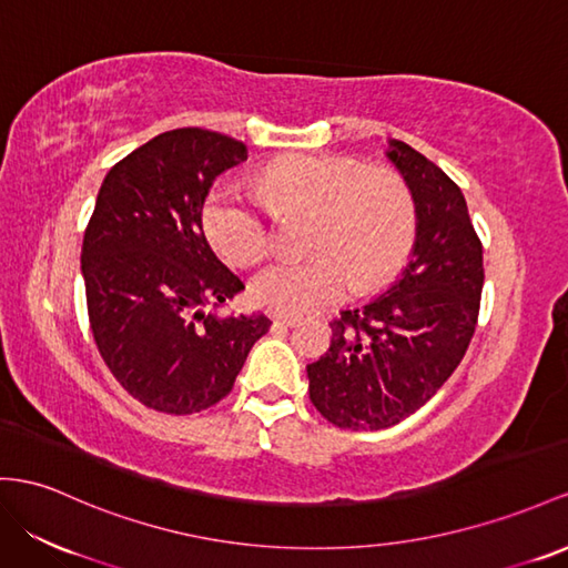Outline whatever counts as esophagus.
I'll return each instance as SVG.
<instances>
[{"label":"esophagus","instance_id":"34e87169","mask_svg":"<svg viewBox=\"0 0 568 568\" xmlns=\"http://www.w3.org/2000/svg\"><path fill=\"white\" fill-rule=\"evenodd\" d=\"M273 324L275 326H297L300 324V318H295V316H273Z\"/></svg>","mask_w":568,"mask_h":568}]
</instances>
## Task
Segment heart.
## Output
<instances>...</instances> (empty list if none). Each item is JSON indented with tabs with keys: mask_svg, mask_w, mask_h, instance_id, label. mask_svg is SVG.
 Segmentation results:
<instances>
[{
	"mask_svg": "<svg viewBox=\"0 0 568 568\" xmlns=\"http://www.w3.org/2000/svg\"><path fill=\"white\" fill-rule=\"evenodd\" d=\"M273 211H314L310 261L278 258L252 281L261 307L283 314H312L326 304L372 287L408 256L415 232L410 189L388 168H367L353 158L287 155L258 178L256 194L240 186H215L203 227L213 250L235 266L252 264L271 246Z\"/></svg>",
	"mask_w": 568,
	"mask_h": 568,
	"instance_id": "obj_1",
	"label": "heart"
}]
</instances>
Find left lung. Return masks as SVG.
Instances as JSON below:
<instances>
[{
  "instance_id": "1",
  "label": "left lung",
  "mask_w": 568,
  "mask_h": 568,
  "mask_svg": "<svg viewBox=\"0 0 568 568\" xmlns=\"http://www.w3.org/2000/svg\"><path fill=\"white\" fill-rule=\"evenodd\" d=\"M386 158L415 203L408 266L362 310L331 324L328 351L312 365L310 398L343 429H386L444 386L468 351L485 268L458 184L408 143L388 139Z\"/></svg>"
}]
</instances>
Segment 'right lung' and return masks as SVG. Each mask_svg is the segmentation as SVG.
Segmentation results:
<instances>
[{"label":"right lung","instance_id":"1","mask_svg":"<svg viewBox=\"0 0 568 568\" xmlns=\"http://www.w3.org/2000/svg\"><path fill=\"white\" fill-rule=\"evenodd\" d=\"M244 160L242 141L172 129L122 158L100 184L81 250L91 331L114 379L145 408H211L271 328L264 314L217 312L244 283L201 225L215 178Z\"/></svg>","mask_w":568,"mask_h":568}]
</instances>
